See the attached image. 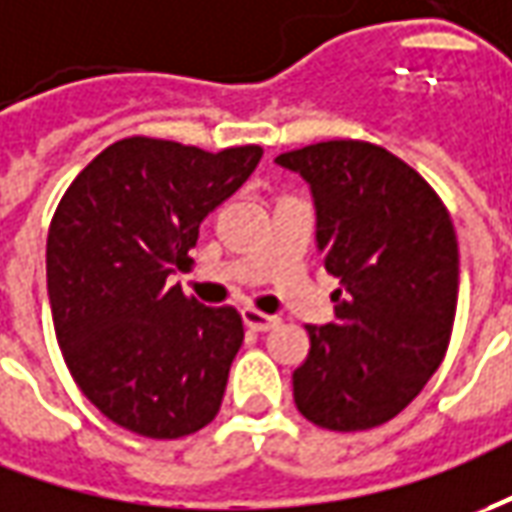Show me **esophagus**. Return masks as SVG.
Segmentation results:
<instances>
[{
  "instance_id": "34e87169",
  "label": "esophagus",
  "mask_w": 512,
  "mask_h": 512,
  "mask_svg": "<svg viewBox=\"0 0 512 512\" xmlns=\"http://www.w3.org/2000/svg\"><path fill=\"white\" fill-rule=\"evenodd\" d=\"M243 325L249 330H257V333H266V330H274L280 325V316L263 314L257 308H243Z\"/></svg>"
}]
</instances>
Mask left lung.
Wrapping results in <instances>:
<instances>
[{
  "mask_svg": "<svg viewBox=\"0 0 512 512\" xmlns=\"http://www.w3.org/2000/svg\"><path fill=\"white\" fill-rule=\"evenodd\" d=\"M311 184L322 266L339 280L336 319L308 325L294 403L328 431L401 415L446 356L460 249L443 198L387 148L328 139L277 156Z\"/></svg>",
  "mask_w": 512,
  "mask_h": 512,
  "instance_id": "left-lung-1",
  "label": "left lung"
}]
</instances>
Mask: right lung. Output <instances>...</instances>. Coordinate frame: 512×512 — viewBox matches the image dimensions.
<instances>
[{"label":"right lung","instance_id":"obj_1","mask_svg":"<svg viewBox=\"0 0 512 512\" xmlns=\"http://www.w3.org/2000/svg\"><path fill=\"white\" fill-rule=\"evenodd\" d=\"M260 145L210 154L173 139L125 137L66 187L47 235V291L66 367L111 423L176 440L218 415L241 314L168 285L198 227L241 187Z\"/></svg>","mask_w":512,"mask_h":512}]
</instances>
